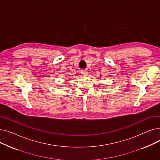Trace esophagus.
I'll return each mask as SVG.
<instances>
[{
	"label": "esophagus",
	"mask_w": 160,
	"mask_h": 160,
	"mask_svg": "<svg viewBox=\"0 0 160 160\" xmlns=\"http://www.w3.org/2000/svg\"><path fill=\"white\" fill-rule=\"evenodd\" d=\"M81 73H82V74L83 76H87L88 74V71L86 70H82L81 71Z\"/></svg>",
	"instance_id": "34e87169"
}]
</instances>
